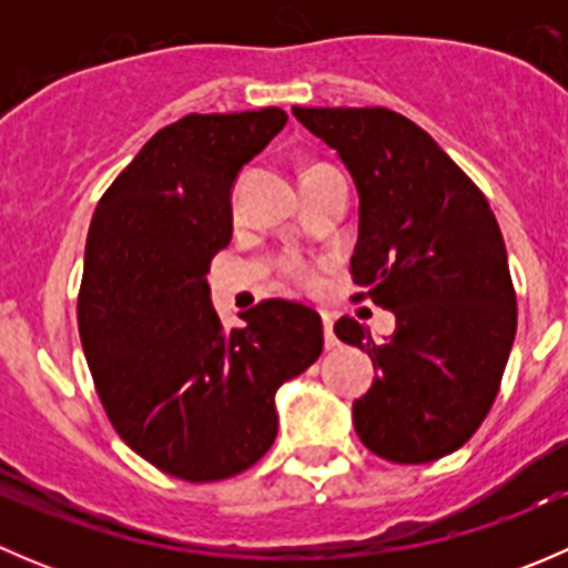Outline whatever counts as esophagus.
<instances>
[{"label":"esophagus","instance_id":"obj_1","mask_svg":"<svg viewBox=\"0 0 568 568\" xmlns=\"http://www.w3.org/2000/svg\"><path fill=\"white\" fill-rule=\"evenodd\" d=\"M321 321H324V341L326 348H335V332H332V316L326 311H321Z\"/></svg>","mask_w":568,"mask_h":568}]
</instances>
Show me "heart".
Instances as JSON below:
<instances>
[{
  "mask_svg": "<svg viewBox=\"0 0 568 568\" xmlns=\"http://www.w3.org/2000/svg\"><path fill=\"white\" fill-rule=\"evenodd\" d=\"M291 274H294V277H300V280H305V283H311V280H313V272H311V268L302 266L300 261L291 263Z\"/></svg>",
  "mask_w": 568,
  "mask_h": 568,
  "instance_id": "heart-1",
  "label": "heart"
}]
</instances>
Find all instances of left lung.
<instances>
[{"instance_id": "8db88e82", "label": "left lung", "mask_w": 568, "mask_h": 568, "mask_svg": "<svg viewBox=\"0 0 568 568\" xmlns=\"http://www.w3.org/2000/svg\"><path fill=\"white\" fill-rule=\"evenodd\" d=\"M337 151L359 197L354 283L393 311L395 332L341 318L335 335L379 376L352 415L357 437L387 462L426 464L459 450L495 404L517 296L506 244L480 189L412 120L382 106H294Z\"/></svg>"}]
</instances>
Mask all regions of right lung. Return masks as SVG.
<instances>
[{
	"label": "right lung",
	"mask_w": 568,
	"mask_h": 568,
	"mask_svg": "<svg viewBox=\"0 0 568 568\" xmlns=\"http://www.w3.org/2000/svg\"><path fill=\"white\" fill-rule=\"evenodd\" d=\"M285 123L266 106L164 125L90 222L79 335L95 390L134 454L192 484L244 473L272 448L274 393L324 348L318 313L285 300L227 332L205 277L233 236L239 173Z\"/></svg>",
	"instance_id": "right-lung-1"
}]
</instances>
